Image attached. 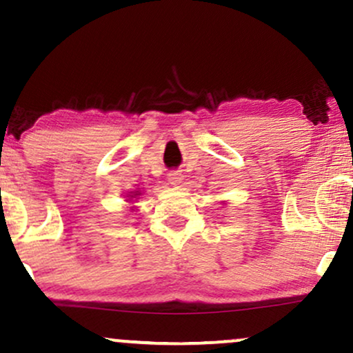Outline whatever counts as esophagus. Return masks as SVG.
Masks as SVG:
<instances>
[{
    "label": "esophagus",
    "mask_w": 353,
    "mask_h": 353,
    "mask_svg": "<svg viewBox=\"0 0 353 353\" xmlns=\"http://www.w3.org/2000/svg\"><path fill=\"white\" fill-rule=\"evenodd\" d=\"M182 181V174L177 172V171H172L169 172V182H171L172 185H179Z\"/></svg>",
    "instance_id": "1"
}]
</instances>
